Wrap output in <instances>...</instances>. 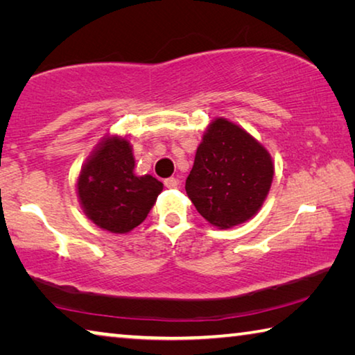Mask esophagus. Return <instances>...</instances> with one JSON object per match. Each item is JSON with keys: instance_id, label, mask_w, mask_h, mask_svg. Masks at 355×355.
Here are the masks:
<instances>
[{"instance_id": "34e87169", "label": "esophagus", "mask_w": 355, "mask_h": 355, "mask_svg": "<svg viewBox=\"0 0 355 355\" xmlns=\"http://www.w3.org/2000/svg\"><path fill=\"white\" fill-rule=\"evenodd\" d=\"M164 186H166V188H169V189L177 188V186H178V180H177V178H166V180H164Z\"/></svg>"}]
</instances>
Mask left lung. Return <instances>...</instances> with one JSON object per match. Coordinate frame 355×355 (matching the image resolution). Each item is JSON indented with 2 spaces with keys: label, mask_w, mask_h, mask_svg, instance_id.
<instances>
[{
  "label": "left lung",
  "mask_w": 355,
  "mask_h": 355,
  "mask_svg": "<svg viewBox=\"0 0 355 355\" xmlns=\"http://www.w3.org/2000/svg\"><path fill=\"white\" fill-rule=\"evenodd\" d=\"M272 177L268 150L239 125L218 117L203 133L184 188L209 224L232 228L258 213Z\"/></svg>",
  "instance_id": "left-lung-1"
}]
</instances>
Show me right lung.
<instances>
[{
    "label": "right lung",
    "instance_id": "1",
    "mask_svg": "<svg viewBox=\"0 0 355 355\" xmlns=\"http://www.w3.org/2000/svg\"><path fill=\"white\" fill-rule=\"evenodd\" d=\"M163 191L152 175H136L127 137L105 136L83 164L76 194L87 219L106 232L128 233L144 222Z\"/></svg>",
    "mask_w": 355,
    "mask_h": 355
}]
</instances>
